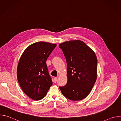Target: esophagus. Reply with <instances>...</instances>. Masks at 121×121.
I'll list each match as a JSON object with an SVG mask.
<instances>
[{
	"label": "esophagus",
	"mask_w": 121,
	"mask_h": 121,
	"mask_svg": "<svg viewBox=\"0 0 121 121\" xmlns=\"http://www.w3.org/2000/svg\"><path fill=\"white\" fill-rule=\"evenodd\" d=\"M57 80V78L56 77H55V78H54V82H55V83H56Z\"/></svg>",
	"instance_id": "34e87169"
}]
</instances>
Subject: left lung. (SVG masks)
<instances>
[{
  "label": "left lung",
  "mask_w": 121,
  "mask_h": 121,
  "mask_svg": "<svg viewBox=\"0 0 121 121\" xmlns=\"http://www.w3.org/2000/svg\"><path fill=\"white\" fill-rule=\"evenodd\" d=\"M67 63V82L59 89L72 100H80L91 91L97 77V58L94 52L83 41L73 40L59 44Z\"/></svg>",
  "instance_id": "8db88e82"
}]
</instances>
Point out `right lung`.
I'll return each mask as SVG.
<instances>
[{
    "mask_svg": "<svg viewBox=\"0 0 121 121\" xmlns=\"http://www.w3.org/2000/svg\"><path fill=\"white\" fill-rule=\"evenodd\" d=\"M56 44L39 42L29 46L20 59L17 69L21 88L33 100L43 99L53 84L46 60Z\"/></svg>",
    "mask_w": 121,
    "mask_h": 121,
    "instance_id": "add662e5",
    "label": "right lung"
}]
</instances>
